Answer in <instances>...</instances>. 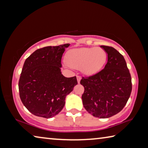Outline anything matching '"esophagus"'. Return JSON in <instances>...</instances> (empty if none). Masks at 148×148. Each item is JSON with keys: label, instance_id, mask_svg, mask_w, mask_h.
I'll return each mask as SVG.
<instances>
[{"label": "esophagus", "instance_id": "obj_1", "mask_svg": "<svg viewBox=\"0 0 148 148\" xmlns=\"http://www.w3.org/2000/svg\"><path fill=\"white\" fill-rule=\"evenodd\" d=\"M76 77H77V83L79 84V83H80V80H81L82 77H80L79 76H76Z\"/></svg>", "mask_w": 148, "mask_h": 148}]
</instances>
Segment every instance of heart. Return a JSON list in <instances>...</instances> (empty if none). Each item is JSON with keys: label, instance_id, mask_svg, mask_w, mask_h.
<instances>
[{"label": "heart", "instance_id": "obj_1", "mask_svg": "<svg viewBox=\"0 0 148 148\" xmlns=\"http://www.w3.org/2000/svg\"><path fill=\"white\" fill-rule=\"evenodd\" d=\"M106 58V52L101 47H81L67 51L65 60L69 66L90 75L101 69Z\"/></svg>", "mask_w": 148, "mask_h": 148}]
</instances>
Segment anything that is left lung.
Segmentation results:
<instances>
[{"label":"left lung","instance_id":"left-lung-1","mask_svg":"<svg viewBox=\"0 0 148 148\" xmlns=\"http://www.w3.org/2000/svg\"><path fill=\"white\" fill-rule=\"evenodd\" d=\"M108 55L104 69L82 77V99L87 112L99 118H108L121 111L132 91L131 76L123 56L112 47L101 46Z\"/></svg>","mask_w":148,"mask_h":148}]
</instances>
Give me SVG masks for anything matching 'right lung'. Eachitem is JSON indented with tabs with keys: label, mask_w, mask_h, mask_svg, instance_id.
I'll return each instance as SVG.
<instances>
[{
	"label": "right lung",
	"mask_w": 148,
	"mask_h": 148,
	"mask_svg": "<svg viewBox=\"0 0 148 148\" xmlns=\"http://www.w3.org/2000/svg\"><path fill=\"white\" fill-rule=\"evenodd\" d=\"M69 44L47 46L33 52L24 62L19 80V97L34 116L51 118L63 108L66 95L77 84L76 76L61 74V59Z\"/></svg>",
	"instance_id": "add662e5"
}]
</instances>
